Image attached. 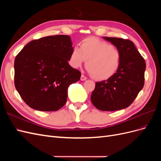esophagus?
<instances>
[{
    "label": "esophagus",
    "instance_id": "obj_1",
    "mask_svg": "<svg viewBox=\"0 0 161 161\" xmlns=\"http://www.w3.org/2000/svg\"><path fill=\"white\" fill-rule=\"evenodd\" d=\"M86 79H87V78L85 75H81V76H80V80H86Z\"/></svg>",
    "mask_w": 161,
    "mask_h": 161
}]
</instances>
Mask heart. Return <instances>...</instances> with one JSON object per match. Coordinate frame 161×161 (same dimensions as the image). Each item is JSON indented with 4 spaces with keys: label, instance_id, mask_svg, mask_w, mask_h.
I'll list each match as a JSON object with an SVG mask.
<instances>
[{
    "label": "heart",
    "instance_id": "heart-1",
    "mask_svg": "<svg viewBox=\"0 0 161 161\" xmlns=\"http://www.w3.org/2000/svg\"><path fill=\"white\" fill-rule=\"evenodd\" d=\"M121 58V52L116 47L99 39L89 37L82 41L80 48L72 47L69 63L72 68L78 69L87 60V70L94 79L104 80L118 71Z\"/></svg>",
    "mask_w": 161,
    "mask_h": 161
}]
</instances>
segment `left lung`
<instances>
[{
    "label": "left lung",
    "instance_id": "left-lung-1",
    "mask_svg": "<svg viewBox=\"0 0 161 161\" xmlns=\"http://www.w3.org/2000/svg\"><path fill=\"white\" fill-rule=\"evenodd\" d=\"M120 51V65L107 80L97 82L91 100L97 109L112 111L129 107L144 85L146 62L134 43L122 38L103 37Z\"/></svg>",
    "mask_w": 161,
    "mask_h": 161
}]
</instances>
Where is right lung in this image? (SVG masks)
<instances>
[{"label": "right lung", "mask_w": 161, "mask_h": 161, "mask_svg": "<svg viewBox=\"0 0 161 161\" xmlns=\"http://www.w3.org/2000/svg\"><path fill=\"white\" fill-rule=\"evenodd\" d=\"M72 49L70 36L57 35L33 40L17 55L14 86L31 108L55 111L65 105L68 88L81 76L68 62Z\"/></svg>", "instance_id": "1"}]
</instances>
